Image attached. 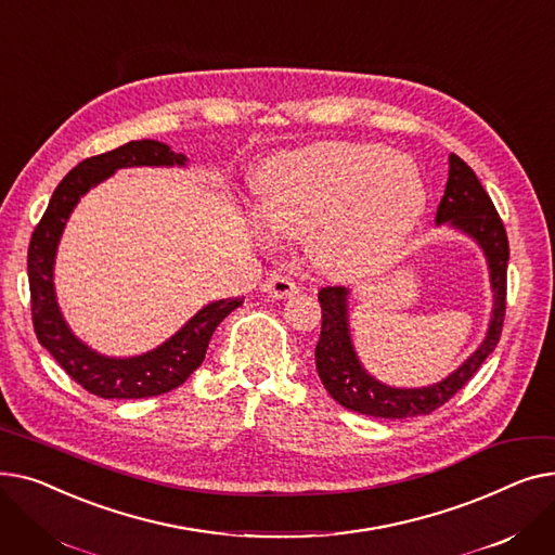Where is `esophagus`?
I'll use <instances>...</instances> for the list:
<instances>
[{"label": "esophagus", "instance_id": "esophagus-1", "mask_svg": "<svg viewBox=\"0 0 555 555\" xmlns=\"http://www.w3.org/2000/svg\"><path fill=\"white\" fill-rule=\"evenodd\" d=\"M260 287H262V293L270 295L272 299H287V297L299 293L297 283L285 274H270L266 281H262Z\"/></svg>", "mask_w": 555, "mask_h": 555}]
</instances>
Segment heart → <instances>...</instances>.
I'll use <instances>...</instances> for the list:
<instances>
[{
    "mask_svg": "<svg viewBox=\"0 0 555 555\" xmlns=\"http://www.w3.org/2000/svg\"><path fill=\"white\" fill-rule=\"evenodd\" d=\"M260 218L287 238H310L335 276L375 270L425 209L418 166L377 143L317 141L272 157L254 180Z\"/></svg>",
    "mask_w": 555,
    "mask_h": 555,
    "instance_id": "b5f03b06",
    "label": "heart"
}]
</instances>
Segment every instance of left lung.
I'll return each instance as SVG.
<instances>
[{"mask_svg": "<svg viewBox=\"0 0 555 555\" xmlns=\"http://www.w3.org/2000/svg\"><path fill=\"white\" fill-rule=\"evenodd\" d=\"M436 224H446L473 238L486 256L492 310L486 337L477 351L454 369L441 383L427 387H391L373 377L360 362L348 326V287H324L319 293L322 304V335L314 348L317 373L326 391L346 410L375 416V418H412L425 416L446 404L486 362L500 341L504 312H506V268H508V238L504 222L494 204L477 180L475 170L454 153L450 155V170L446 195L436 211Z\"/></svg>", "mask_w": 555, "mask_h": 555, "instance_id": "8db88e82", "label": "left lung"}]
</instances>
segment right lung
I'll return each instance as SVG.
<instances>
[{"label":"right lung","instance_id":"right-lung-1","mask_svg":"<svg viewBox=\"0 0 555 555\" xmlns=\"http://www.w3.org/2000/svg\"><path fill=\"white\" fill-rule=\"evenodd\" d=\"M189 157L172 153L170 145L141 139L119 145L109 153L80 162L53 191L49 207L28 245V287L38 341L55 358L72 380L99 398H151L178 389L202 364L214 331L222 319L243 306L245 297L211 301L189 322L149 353L132 358H109L78 339L57 306L53 268L63 231L78 199L119 170L134 166H186Z\"/></svg>","mask_w":555,"mask_h":555}]
</instances>
